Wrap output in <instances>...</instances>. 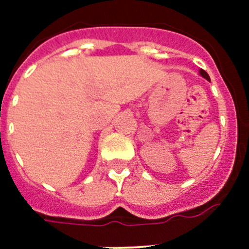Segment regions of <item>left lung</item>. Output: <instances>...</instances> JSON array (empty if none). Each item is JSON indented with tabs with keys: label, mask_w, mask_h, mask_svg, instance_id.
<instances>
[{
	"label": "left lung",
	"mask_w": 249,
	"mask_h": 249,
	"mask_svg": "<svg viewBox=\"0 0 249 249\" xmlns=\"http://www.w3.org/2000/svg\"><path fill=\"white\" fill-rule=\"evenodd\" d=\"M199 73H201L202 76H203L204 78H206V80H208V81H210V76H208V73H207L206 71H203V70H201V71H199Z\"/></svg>",
	"instance_id": "8db88e82"
}]
</instances>
